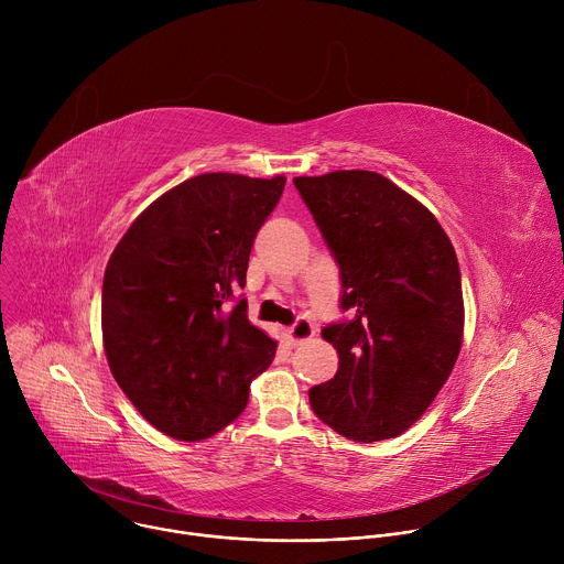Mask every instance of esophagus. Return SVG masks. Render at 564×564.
Here are the masks:
<instances>
[{"instance_id":"1","label":"esophagus","mask_w":564,"mask_h":564,"mask_svg":"<svg viewBox=\"0 0 564 564\" xmlns=\"http://www.w3.org/2000/svg\"><path fill=\"white\" fill-rule=\"evenodd\" d=\"M314 335H316V326L310 318H296V324L292 328H288V341L292 346H299V344L312 339Z\"/></svg>"}]
</instances>
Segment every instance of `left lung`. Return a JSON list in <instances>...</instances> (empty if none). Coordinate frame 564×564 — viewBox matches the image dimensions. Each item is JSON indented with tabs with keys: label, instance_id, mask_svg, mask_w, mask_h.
<instances>
[{
	"label": "left lung",
	"instance_id": "obj_1",
	"mask_svg": "<svg viewBox=\"0 0 564 564\" xmlns=\"http://www.w3.org/2000/svg\"><path fill=\"white\" fill-rule=\"evenodd\" d=\"M341 272L352 318L321 330L337 375L310 388L316 417L355 442L409 431L446 383L464 337L459 265L437 218L375 172L294 178Z\"/></svg>",
	"mask_w": 564,
	"mask_h": 564
}]
</instances>
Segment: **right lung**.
Wrapping results in <instances>:
<instances>
[{"label":"right lung","instance_id":"obj_1","mask_svg":"<svg viewBox=\"0 0 564 564\" xmlns=\"http://www.w3.org/2000/svg\"><path fill=\"white\" fill-rule=\"evenodd\" d=\"M285 176L200 174L155 198L116 246L102 283L109 368L138 413L181 442L207 440L248 406L276 341L252 326L246 288L257 231Z\"/></svg>","mask_w":564,"mask_h":564}]
</instances>
